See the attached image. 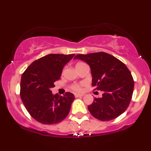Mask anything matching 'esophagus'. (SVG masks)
Here are the masks:
<instances>
[{
	"instance_id": "obj_1",
	"label": "esophagus",
	"mask_w": 151,
	"mask_h": 151,
	"mask_svg": "<svg viewBox=\"0 0 151 151\" xmlns=\"http://www.w3.org/2000/svg\"><path fill=\"white\" fill-rule=\"evenodd\" d=\"M75 96L76 97V98H78V97H82L83 96V94H75Z\"/></svg>"
}]
</instances>
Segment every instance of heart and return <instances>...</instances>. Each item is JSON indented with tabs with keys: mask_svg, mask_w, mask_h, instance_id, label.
<instances>
[{
	"mask_svg": "<svg viewBox=\"0 0 151 151\" xmlns=\"http://www.w3.org/2000/svg\"><path fill=\"white\" fill-rule=\"evenodd\" d=\"M83 63H78L76 65V68H77L78 66H80L81 65H83ZM82 86H83V84H76V85H73L71 87V89L73 91L75 92H81L82 91Z\"/></svg>",
	"mask_w": 151,
	"mask_h": 151,
	"instance_id": "1",
	"label": "heart"
}]
</instances>
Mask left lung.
Returning a JSON list of instances; mask_svg holds the SVG:
<instances>
[{
    "label": "left lung",
    "instance_id": "8db88e82",
    "mask_svg": "<svg viewBox=\"0 0 151 151\" xmlns=\"http://www.w3.org/2000/svg\"><path fill=\"white\" fill-rule=\"evenodd\" d=\"M90 66L93 83L96 90L103 91L101 98H94L88 106L94 118L109 121L119 116L131 103L134 90V80L124 64L106 52L77 55Z\"/></svg>",
    "mask_w": 151,
    "mask_h": 151
}]
</instances>
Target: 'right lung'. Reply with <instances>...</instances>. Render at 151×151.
<instances>
[{"mask_svg": "<svg viewBox=\"0 0 151 151\" xmlns=\"http://www.w3.org/2000/svg\"><path fill=\"white\" fill-rule=\"evenodd\" d=\"M75 54H50L36 60L22 73L20 96L33 119L45 124H53L65 119L69 113L74 94L63 96L52 94L51 88L60 78L63 68Z\"/></svg>", "mask_w": 151, "mask_h": 151, "instance_id": "obj_1", "label": "right lung"}]
</instances>
